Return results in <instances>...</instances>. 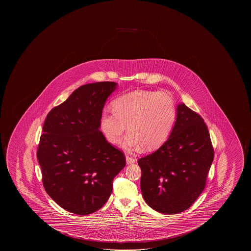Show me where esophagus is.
<instances>
[{"instance_id": "1", "label": "esophagus", "mask_w": 251, "mask_h": 251, "mask_svg": "<svg viewBox=\"0 0 251 251\" xmlns=\"http://www.w3.org/2000/svg\"><path fill=\"white\" fill-rule=\"evenodd\" d=\"M136 161V159L135 157H133V156H126V162H127V165L133 164V163H135Z\"/></svg>"}]
</instances>
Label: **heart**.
<instances>
[{"label":"heart","instance_id":"heart-1","mask_svg":"<svg viewBox=\"0 0 251 251\" xmlns=\"http://www.w3.org/2000/svg\"><path fill=\"white\" fill-rule=\"evenodd\" d=\"M113 111L104 110L100 126L112 144H118L127 127L129 132L123 142L128 151L158 148L165 143L176 120V107L171 95L159 91L136 90L117 97Z\"/></svg>","mask_w":251,"mask_h":251}]
</instances>
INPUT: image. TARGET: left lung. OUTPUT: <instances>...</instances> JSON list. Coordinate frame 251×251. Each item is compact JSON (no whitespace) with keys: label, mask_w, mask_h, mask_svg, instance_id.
I'll return each instance as SVG.
<instances>
[{"label":"left lung","mask_w":251,"mask_h":251,"mask_svg":"<svg viewBox=\"0 0 251 251\" xmlns=\"http://www.w3.org/2000/svg\"><path fill=\"white\" fill-rule=\"evenodd\" d=\"M214 148L204 120L184 103L168 139L138 159L144 201L161 214L188 209L205 189Z\"/></svg>","instance_id":"left-lung-1"}]
</instances>
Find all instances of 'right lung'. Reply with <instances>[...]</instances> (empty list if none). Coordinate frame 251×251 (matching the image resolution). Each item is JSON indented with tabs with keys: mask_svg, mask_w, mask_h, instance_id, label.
<instances>
[{
	"mask_svg": "<svg viewBox=\"0 0 251 251\" xmlns=\"http://www.w3.org/2000/svg\"><path fill=\"white\" fill-rule=\"evenodd\" d=\"M116 85L79 86L46 116L37 152L43 185L54 201L73 214L101 208L126 165L124 152L99 129L104 104Z\"/></svg>",
	"mask_w": 251,
	"mask_h": 251,
	"instance_id": "right-lung-1",
	"label": "right lung"
}]
</instances>
